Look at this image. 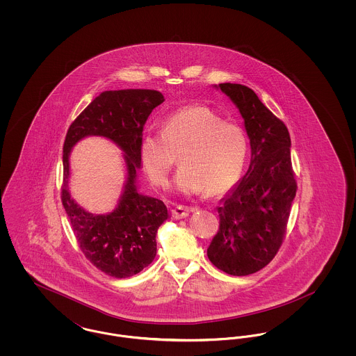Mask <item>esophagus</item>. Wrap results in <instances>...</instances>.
Returning <instances> with one entry per match:
<instances>
[{
	"instance_id": "34e87169",
	"label": "esophagus",
	"mask_w": 356,
	"mask_h": 356,
	"mask_svg": "<svg viewBox=\"0 0 356 356\" xmlns=\"http://www.w3.org/2000/svg\"><path fill=\"white\" fill-rule=\"evenodd\" d=\"M195 208L192 207H184V205H175L172 208V215L176 219H184L191 212H193Z\"/></svg>"
}]
</instances>
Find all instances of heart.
Here are the masks:
<instances>
[{"instance_id": "obj_1", "label": "heart", "mask_w": 356, "mask_h": 356, "mask_svg": "<svg viewBox=\"0 0 356 356\" xmlns=\"http://www.w3.org/2000/svg\"><path fill=\"white\" fill-rule=\"evenodd\" d=\"M181 152L183 167L175 186L186 195L207 191L219 196L235 186L245 165L248 138L241 127L207 106L181 108L163 121L161 134H145L140 140V157L156 186H165Z\"/></svg>"}]
</instances>
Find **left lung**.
Returning a JSON list of instances; mask_svg holds the SVG:
<instances>
[{
  "label": "left lung",
  "instance_id": "left-lung-1",
  "mask_svg": "<svg viewBox=\"0 0 356 356\" xmlns=\"http://www.w3.org/2000/svg\"><path fill=\"white\" fill-rule=\"evenodd\" d=\"M219 88L244 119L251 163L240 183L218 207L220 227L207 254L221 271L245 276L264 268L282 247L298 186L286 124L251 88L231 83Z\"/></svg>",
  "mask_w": 356,
  "mask_h": 356
}]
</instances>
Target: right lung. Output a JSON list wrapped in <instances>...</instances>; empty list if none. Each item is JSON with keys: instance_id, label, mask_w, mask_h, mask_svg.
I'll return each mask as SVG.
<instances>
[{"instance_id": "right-lung-1", "label": "right lung", "mask_w": 356, "mask_h": 356, "mask_svg": "<svg viewBox=\"0 0 356 356\" xmlns=\"http://www.w3.org/2000/svg\"><path fill=\"white\" fill-rule=\"evenodd\" d=\"M163 102L151 89L105 90L70 124L64 141L61 202L85 257L112 277H131L152 263L157 229L168 219L165 204L140 195L136 186L144 124ZM86 135L106 136L124 152L127 181L118 208L108 216L89 214L68 193V153Z\"/></svg>"}]
</instances>
